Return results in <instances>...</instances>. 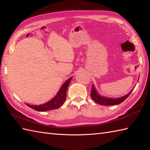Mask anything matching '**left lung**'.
Returning a JSON list of instances; mask_svg holds the SVG:
<instances>
[{
  "label": "left lung",
  "instance_id": "8db88e82",
  "mask_svg": "<svg viewBox=\"0 0 150 150\" xmlns=\"http://www.w3.org/2000/svg\"><path fill=\"white\" fill-rule=\"evenodd\" d=\"M132 91L129 92L128 94H126L125 96H123V97H121V98H106V97H103V96H101L100 95H99L98 93V92L96 91L94 85H92L91 92V97L96 103H98V104L101 105H105V106L116 105L120 104V103L124 101L125 99L128 97L129 95L131 94Z\"/></svg>",
  "mask_w": 150,
  "mask_h": 150
}]
</instances>
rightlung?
<instances>
[{"mask_svg":"<svg viewBox=\"0 0 150 150\" xmlns=\"http://www.w3.org/2000/svg\"><path fill=\"white\" fill-rule=\"evenodd\" d=\"M72 78H70L67 80L63 85L61 86L60 89L58 91V94H56L55 97L52 99L51 101L45 103V104H42L41 105H31L25 103V105L28 106L29 107L33 108V110H35L36 111L39 112H45L47 110H55L60 107L62 105H64L65 103V99H66V92L67 90L68 86L71 82V80Z\"/></svg>","mask_w":150,"mask_h":150,"instance_id":"1","label":"right lung"}]
</instances>
